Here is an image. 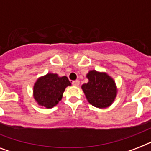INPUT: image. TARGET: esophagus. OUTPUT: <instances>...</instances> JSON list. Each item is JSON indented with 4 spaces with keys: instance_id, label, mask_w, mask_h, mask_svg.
<instances>
[{
    "instance_id": "esophagus-1",
    "label": "esophagus",
    "mask_w": 151,
    "mask_h": 151,
    "mask_svg": "<svg viewBox=\"0 0 151 151\" xmlns=\"http://www.w3.org/2000/svg\"><path fill=\"white\" fill-rule=\"evenodd\" d=\"M72 85H73V86H78V85H80V81L78 80L73 81H72Z\"/></svg>"
}]
</instances>
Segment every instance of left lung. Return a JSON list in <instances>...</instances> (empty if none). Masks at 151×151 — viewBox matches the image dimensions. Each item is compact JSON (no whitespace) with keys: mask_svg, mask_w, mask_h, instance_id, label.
I'll return each mask as SVG.
<instances>
[{"mask_svg":"<svg viewBox=\"0 0 151 151\" xmlns=\"http://www.w3.org/2000/svg\"><path fill=\"white\" fill-rule=\"evenodd\" d=\"M86 77L87 84L81 86L90 104L98 108H106L114 101L117 89L114 81L106 73L90 70Z\"/></svg>","mask_w":151,"mask_h":151,"instance_id":"8db88e82","label":"left lung"}]
</instances>
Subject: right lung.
Instances as JSON below:
<instances>
[{
	"label": "right lung",
	"instance_id": "add662e5",
	"mask_svg": "<svg viewBox=\"0 0 151 151\" xmlns=\"http://www.w3.org/2000/svg\"><path fill=\"white\" fill-rule=\"evenodd\" d=\"M70 85L66 76L59 77L56 73H48L39 78L34 84V98L38 105L52 108L62 99L65 88Z\"/></svg>",
	"mask_w": 151,
	"mask_h": 151
}]
</instances>
